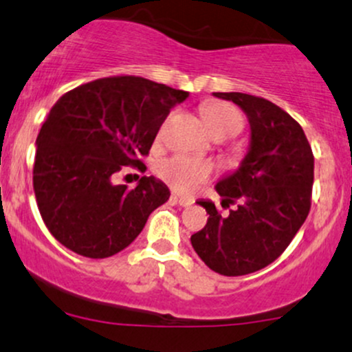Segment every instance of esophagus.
Returning <instances> with one entry per match:
<instances>
[{
	"label": "esophagus",
	"mask_w": 352,
	"mask_h": 352,
	"mask_svg": "<svg viewBox=\"0 0 352 352\" xmlns=\"http://www.w3.org/2000/svg\"><path fill=\"white\" fill-rule=\"evenodd\" d=\"M172 199H173V202H177V204H179V206H182V207H190L192 204H194V201H192V199L182 197V195H177V194H173V195H172Z\"/></svg>",
	"instance_id": "1"
}]
</instances>
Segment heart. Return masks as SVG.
<instances>
[{"label": "heart", "mask_w": 352, "mask_h": 352, "mask_svg": "<svg viewBox=\"0 0 352 352\" xmlns=\"http://www.w3.org/2000/svg\"><path fill=\"white\" fill-rule=\"evenodd\" d=\"M202 120H204L210 135L216 138H229L238 135L243 129V114L232 104L221 101L206 102L201 108ZM157 172L162 179L179 192H194L201 184L207 182L212 177V165L207 162L192 160V158L177 157L168 158L157 166Z\"/></svg>", "instance_id": "heart-1"}]
</instances>
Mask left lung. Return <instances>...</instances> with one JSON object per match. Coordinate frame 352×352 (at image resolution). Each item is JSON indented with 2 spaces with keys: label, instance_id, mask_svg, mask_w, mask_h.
I'll use <instances>...</instances> for the list:
<instances>
[{
  "label": "left lung",
  "instance_id": "left-lung-1",
  "mask_svg": "<svg viewBox=\"0 0 352 352\" xmlns=\"http://www.w3.org/2000/svg\"><path fill=\"white\" fill-rule=\"evenodd\" d=\"M232 101L250 121V146L238 170L216 184L223 206H239L223 217L210 201L209 214L192 234L195 253L216 273L239 276L258 272L287 250L305 223L314 184V155L303 129L282 108L243 92H212Z\"/></svg>",
  "mask_w": 352,
  "mask_h": 352
}]
</instances>
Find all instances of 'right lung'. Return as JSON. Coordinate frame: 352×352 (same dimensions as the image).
Segmentation results:
<instances>
[{"label":"right lung","mask_w":352,"mask_h":352,"mask_svg":"<svg viewBox=\"0 0 352 352\" xmlns=\"http://www.w3.org/2000/svg\"><path fill=\"white\" fill-rule=\"evenodd\" d=\"M188 92L135 76L106 77L62 96L36 138L33 190L42 219L58 243L87 258L120 253L170 197L162 180L113 184L123 166L145 170L170 109Z\"/></svg>","instance_id":"add662e5"}]
</instances>
